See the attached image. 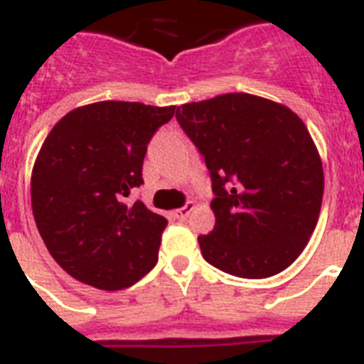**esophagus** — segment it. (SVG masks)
Returning <instances> with one entry per match:
<instances>
[{
  "label": "esophagus",
  "instance_id": "obj_1",
  "mask_svg": "<svg viewBox=\"0 0 364 364\" xmlns=\"http://www.w3.org/2000/svg\"><path fill=\"white\" fill-rule=\"evenodd\" d=\"M193 210H194V202H187L183 208H179V210L176 211V217L179 219V221H185V219L191 215V211Z\"/></svg>",
  "mask_w": 364,
  "mask_h": 364
}]
</instances>
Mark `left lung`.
Instances as JSON below:
<instances>
[{
    "mask_svg": "<svg viewBox=\"0 0 364 364\" xmlns=\"http://www.w3.org/2000/svg\"><path fill=\"white\" fill-rule=\"evenodd\" d=\"M177 122L210 170L215 227L202 257L247 279L296 260L319 219L323 166L296 113L253 94H223L177 107Z\"/></svg>",
    "mask_w": 364,
    "mask_h": 364,
    "instance_id": "left-lung-1",
    "label": "left lung"
}]
</instances>
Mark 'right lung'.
<instances>
[{
	"label": "right lung",
	"instance_id": "obj_1",
	"mask_svg": "<svg viewBox=\"0 0 364 364\" xmlns=\"http://www.w3.org/2000/svg\"><path fill=\"white\" fill-rule=\"evenodd\" d=\"M176 107L98 102L62 117L31 171V210L53 259L104 291L139 282L159 260L164 217L126 196L143 183L154 132Z\"/></svg>",
	"mask_w": 364,
	"mask_h": 364
}]
</instances>
